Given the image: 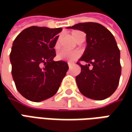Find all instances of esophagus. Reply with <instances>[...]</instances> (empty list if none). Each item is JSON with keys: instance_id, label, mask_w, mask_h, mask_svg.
Wrapping results in <instances>:
<instances>
[{"instance_id": "34e87169", "label": "esophagus", "mask_w": 132, "mask_h": 132, "mask_svg": "<svg viewBox=\"0 0 132 132\" xmlns=\"http://www.w3.org/2000/svg\"><path fill=\"white\" fill-rule=\"evenodd\" d=\"M68 66L70 67H70H71L72 65H73V63H70V62H68Z\"/></svg>"}]
</instances>
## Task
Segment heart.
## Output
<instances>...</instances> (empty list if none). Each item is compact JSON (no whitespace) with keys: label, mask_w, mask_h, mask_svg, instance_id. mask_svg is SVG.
Masks as SVG:
<instances>
[{"label":"heart","mask_w":132,"mask_h":132,"mask_svg":"<svg viewBox=\"0 0 132 132\" xmlns=\"http://www.w3.org/2000/svg\"><path fill=\"white\" fill-rule=\"evenodd\" d=\"M72 37L78 43L81 39L83 37H85L84 34L79 31H76L72 33ZM60 46V38L58 37L56 39L55 44H54V48L56 49H58ZM80 52L79 51L74 50V51H68V50H62L60 52H59L57 54V58L59 60L62 61H66V62H73L74 60H76L77 58H79L80 56Z\"/></svg>","instance_id":"heart-1"}]
</instances>
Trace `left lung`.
<instances>
[{"label": "left lung", "instance_id": "8db88e82", "mask_svg": "<svg viewBox=\"0 0 132 132\" xmlns=\"http://www.w3.org/2000/svg\"><path fill=\"white\" fill-rule=\"evenodd\" d=\"M67 28L84 31L87 37V47L79 61L87 64L77 62L81 69L76 77L79 91L94 100L109 98L118 87L121 74L120 50L114 36L97 23H80Z\"/></svg>", "mask_w": 132, "mask_h": 132}]
</instances>
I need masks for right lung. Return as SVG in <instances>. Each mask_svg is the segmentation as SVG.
I'll return each instance as SVG.
<instances>
[{"label":"right lung","instance_id":"right-lung-1","mask_svg":"<svg viewBox=\"0 0 132 132\" xmlns=\"http://www.w3.org/2000/svg\"><path fill=\"white\" fill-rule=\"evenodd\" d=\"M62 28L31 26L13 42L10 53L12 75L24 98L39 102L53 96L68 70L64 61H53L54 44Z\"/></svg>","mask_w":132,"mask_h":132}]
</instances>
